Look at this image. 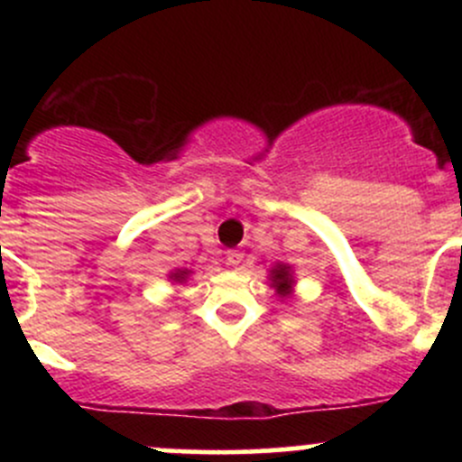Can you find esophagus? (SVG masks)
<instances>
[{"label":"esophagus","mask_w":462,"mask_h":462,"mask_svg":"<svg viewBox=\"0 0 462 462\" xmlns=\"http://www.w3.org/2000/svg\"><path fill=\"white\" fill-rule=\"evenodd\" d=\"M241 261H244V253H239V250H230V253H227V263L230 265H241Z\"/></svg>","instance_id":"1"}]
</instances>
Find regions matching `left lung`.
<instances>
[{
  "instance_id": "left-lung-1",
  "label": "left lung",
  "mask_w": 462,
  "mask_h": 462,
  "mask_svg": "<svg viewBox=\"0 0 462 462\" xmlns=\"http://www.w3.org/2000/svg\"><path fill=\"white\" fill-rule=\"evenodd\" d=\"M268 282L270 288H274V295H277L279 300H288V297L295 292V270H292L291 263L277 261V263L270 268Z\"/></svg>"
}]
</instances>
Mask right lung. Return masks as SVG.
Masks as SVG:
<instances>
[{
  "label": "right lung",
  "mask_w": 462,
  "mask_h": 462,
  "mask_svg": "<svg viewBox=\"0 0 462 462\" xmlns=\"http://www.w3.org/2000/svg\"><path fill=\"white\" fill-rule=\"evenodd\" d=\"M189 274H192V270L189 268H176V270H171L167 277H170V282L176 283V286H183V283L189 279Z\"/></svg>",
  "instance_id": "1"
}]
</instances>
